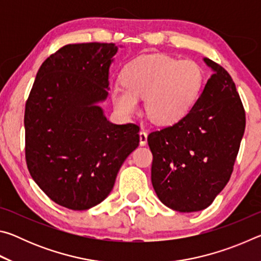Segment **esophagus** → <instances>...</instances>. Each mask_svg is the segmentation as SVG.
Instances as JSON below:
<instances>
[{
    "label": "esophagus",
    "mask_w": 261,
    "mask_h": 261,
    "mask_svg": "<svg viewBox=\"0 0 261 261\" xmlns=\"http://www.w3.org/2000/svg\"><path fill=\"white\" fill-rule=\"evenodd\" d=\"M139 139H140V145L141 146H145V145L147 144V134H146V131L145 130H140V132H139Z\"/></svg>",
    "instance_id": "esophagus-1"
}]
</instances>
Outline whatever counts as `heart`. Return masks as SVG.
Masks as SVG:
<instances>
[{
    "label": "heart",
    "instance_id": "obj_1",
    "mask_svg": "<svg viewBox=\"0 0 261 261\" xmlns=\"http://www.w3.org/2000/svg\"><path fill=\"white\" fill-rule=\"evenodd\" d=\"M123 84L113 86L112 98L125 116L139 110V98L145 109L161 124L178 122L196 103L204 86L205 72L197 62L165 54L143 55L123 70Z\"/></svg>",
    "mask_w": 261,
    "mask_h": 261
}]
</instances>
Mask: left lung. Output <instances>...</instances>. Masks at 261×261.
I'll list each match as a JSON object with an SVG mask.
<instances>
[{
	"instance_id": "1",
	"label": "left lung",
	"mask_w": 261,
	"mask_h": 261,
	"mask_svg": "<svg viewBox=\"0 0 261 261\" xmlns=\"http://www.w3.org/2000/svg\"><path fill=\"white\" fill-rule=\"evenodd\" d=\"M204 61L213 74L191 110L147 137L156 196L184 213L205 210L226 187L245 130V110L230 74Z\"/></svg>"
}]
</instances>
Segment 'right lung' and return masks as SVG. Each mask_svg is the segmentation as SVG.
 Wrapping results in <instances>:
<instances>
[{
    "label": "right lung",
    "mask_w": 261,
    "mask_h": 261,
    "mask_svg": "<svg viewBox=\"0 0 261 261\" xmlns=\"http://www.w3.org/2000/svg\"><path fill=\"white\" fill-rule=\"evenodd\" d=\"M115 43H73L41 64L25 105V159L53 201L84 211L113 190L123 162L139 145V126L107 121Z\"/></svg>",
    "instance_id": "obj_1"
}]
</instances>
